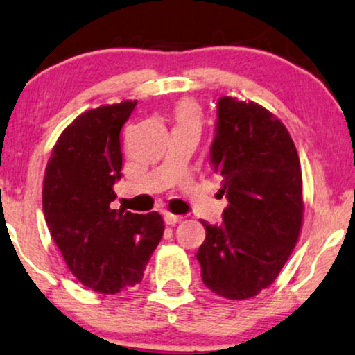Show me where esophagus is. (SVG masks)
<instances>
[{
    "instance_id": "obj_1",
    "label": "esophagus",
    "mask_w": 355,
    "mask_h": 355,
    "mask_svg": "<svg viewBox=\"0 0 355 355\" xmlns=\"http://www.w3.org/2000/svg\"><path fill=\"white\" fill-rule=\"evenodd\" d=\"M182 220V217H179V215H173V214H166L164 215V222H166V225H176Z\"/></svg>"
}]
</instances>
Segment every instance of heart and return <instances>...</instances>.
Listing matches in <instances>:
<instances>
[{"label":"heart","instance_id":"b5f03b06","mask_svg":"<svg viewBox=\"0 0 355 355\" xmlns=\"http://www.w3.org/2000/svg\"><path fill=\"white\" fill-rule=\"evenodd\" d=\"M178 125H199V112L191 101H182L176 105Z\"/></svg>","mask_w":355,"mask_h":355}]
</instances>
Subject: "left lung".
<instances>
[{
	"mask_svg": "<svg viewBox=\"0 0 355 355\" xmlns=\"http://www.w3.org/2000/svg\"><path fill=\"white\" fill-rule=\"evenodd\" d=\"M210 164L227 197L222 225L202 222L197 251L211 292L230 300L257 295L277 279L298 241L303 218L302 169L292 137L256 103H217Z\"/></svg>",
	"mask_w": 355,
	"mask_h": 355,
	"instance_id": "left-lung-1",
	"label": "left lung"
}]
</instances>
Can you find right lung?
Segmentation results:
<instances>
[{
	"label": "right lung",
	"mask_w": 355,
	"mask_h": 355,
	"mask_svg": "<svg viewBox=\"0 0 355 355\" xmlns=\"http://www.w3.org/2000/svg\"><path fill=\"white\" fill-rule=\"evenodd\" d=\"M135 105L122 101L76 117L58 137L44 178L45 222L68 269L110 295L140 282L164 232L156 211L110 207L122 178L121 130Z\"/></svg>",
	"instance_id": "1"
}]
</instances>
